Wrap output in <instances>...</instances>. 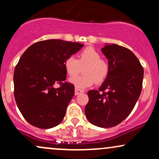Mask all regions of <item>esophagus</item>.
I'll list each match as a JSON object with an SVG mask.
<instances>
[{
	"label": "esophagus",
	"instance_id": "1",
	"mask_svg": "<svg viewBox=\"0 0 159 159\" xmlns=\"http://www.w3.org/2000/svg\"><path fill=\"white\" fill-rule=\"evenodd\" d=\"M83 92H84L83 90H80V89H78V88H75V94L76 96H77V95H78V94L81 93H83Z\"/></svg>",
	"mask_w": 159,
	"mask_h": 159
}]
</instances>
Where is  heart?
<instances>
[{
	"label": "heart",
	"mask_w": 159,
	"mask_h": 159,
	"mask_svg": "<svg viewBox=\"0 0 159 159\" xmlns=\"http://www.w3.org/2000/svg\"><path fill=\"white\" fill-rule=\"evenodd\" d=\"M64 67L71 77L77 75L81 68H84L83 75L69 80L78 89L90 87L94 82L97 84L103 83L110 70L108 63L102 59L100 53L93 47H87L80 52L78 60L73 55L67 57L64 61Z\"/></svg>",
	"instance_id": "heart-1"
}]
</instances>
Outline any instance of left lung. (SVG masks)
I'll list each match as a JSON object with an SVG mask.
<instances>
[{
    "label": "left lung",
    "mask_w": 159,
    "mask_h": 159,
    "mask_svg": "<svg viewBox=\"0 0 159 159\" xmlns=\"http://www.w3.org/2000/svg\"><path fill=\"white\" fill-rule=\"evenodd\" d=\"M102 52L108 60L109 74L98 90L87 92L85 115L93 125L110 128L132 111L142 90L143 68L134 53L123 46L107 45Z\"/></svg>",
    "instance_id": "1"
}]
</instances>
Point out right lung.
I'll return each mask as SVG.
<instances>
[{
  "label": "right lung",
  "mask_w": 159,
  "mask_h": 159,
  "mask_svg": "<svg viewBox=\"0 0 159 159\" xmlns=\"http://www.w3.org/2000/svg\"><path fill=\"white\" fill-rule=\"evenodd\" d=\"M84 46L79 43L48 39L30 45L14 71V96L25 119L34 126L51 129L63 120L75 94L66 79L64 61ZM55 83L60 84L54 89Z\"/></svg>",
  "instance_id": "right-lung-1"
}]
</instances>
